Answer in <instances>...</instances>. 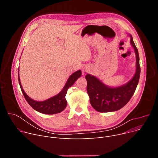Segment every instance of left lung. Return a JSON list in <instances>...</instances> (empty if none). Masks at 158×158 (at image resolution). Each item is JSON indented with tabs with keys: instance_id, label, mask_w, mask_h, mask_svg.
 I'll use <instances>...</instances> for the list:
<instances>
[{
	"instance_id": "left-lung-1",
	"label": "left lung",
	"mask_w": 158,
	"mask_h": 158,
	"mask_svg": "<svg viewBox=\"0 0 158 158\" xmlns=\"http://www.w3.org/2000/svg\"><path fill=\"white\" fill-rule=\"evenodd\" d=\"M131 44L136 57V70L133 77L126 84L116 87H110L103 84L96 77L87 74V92L93 107L98 112L116 111L124 107L134 94L139 82L141 68L137 48L131 35Z\"/></svg>"
}]
</instances>
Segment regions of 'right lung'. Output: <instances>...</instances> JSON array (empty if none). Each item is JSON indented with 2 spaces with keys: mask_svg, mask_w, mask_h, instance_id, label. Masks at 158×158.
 Instances as JSON below:
<instances>
[{
  "mask_svg": "<svg viewBox=\"0 0 158 158\" xmlns=\"http://www.w3.org/2000/svg\"><path fill=\"white\" fill-rule=\"evenodd\" d=\"M18 76L21 91L29 104L34 109L39 112H41V113L46 114H54L59 113V112L64 110L65 108L67 106V101L65 97L67 92V89L72 86L76 81V80L81 76V71L79 70L70 76L66 84H65V86L58 94L43 101H36L30 98L24 92L23 88L22 87L19 78V74Z\"/></svg>",
  "mask_w": 158,
  "mask_h": 158,
  "instance_id": "obj_1",
  "label": "right lung"
}]
</instances>
